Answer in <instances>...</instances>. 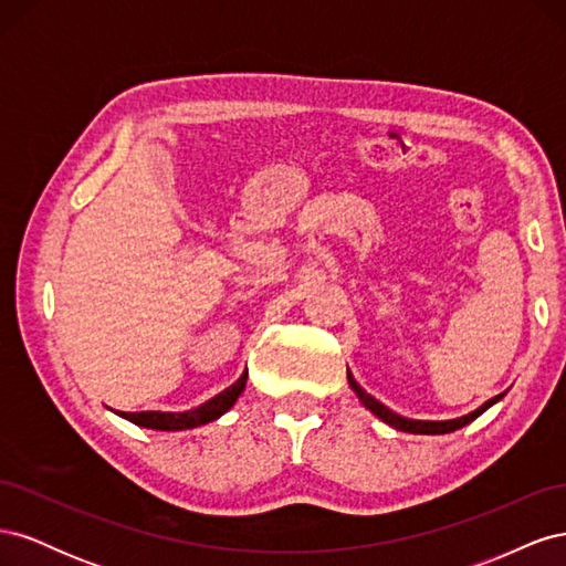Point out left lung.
Listing matches in <instances>:
<instances>
[{"instance_id":"8db88e82","label":"left lung","mask_w":566,"mask_h":566,"mask_svg":"<svg viewBox=\"0 0 566 566\" xmlns=\"http://www.w3.org/2000/svg\"><path fill=\"white\" fill-rule=\"evenodd\" d=\"M347 380H349V387L354 389V394L358 397V401H361V403L370 410L373 416H378L382 422H387L389 427H394V430L410 432V434H449V432H455V430H460V427H465V424H470L474 418L482 416L486 408H491L493 403H499V401L503 399V394H499V397H493V399L484 401L476 410H472V413L453 418V420H413V418H403V416H399V413H394V410L387 408L382 401L370 397V394L354 380V375H352L349 368H347Z\"/></svg>"}]
</instances>
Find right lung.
<instances>
[{
    "label": "right lung",
    "mask_w": 566,
    "mask_h": 566,
    "mask_svg": "<svg viewBox=\"0 0 566 566\" xmlns=\"http://www.w3.org/2000/svg\"><path fill=\"white\" fill-rule=\"evenodd\" d=\"M248 385V368L243 370L241 378H238L231 387H227L224 391L214 394L212 399H208L205 403L188 408V410H113L115 416L125 418L134 424L146 427V430H158V432H179V430H193V427L208 424L217 418H221L231 410V406L238 401V397L245 391Z\"/></svg>",
    "instance_id": "right-lung-1"
}]
</instances>
